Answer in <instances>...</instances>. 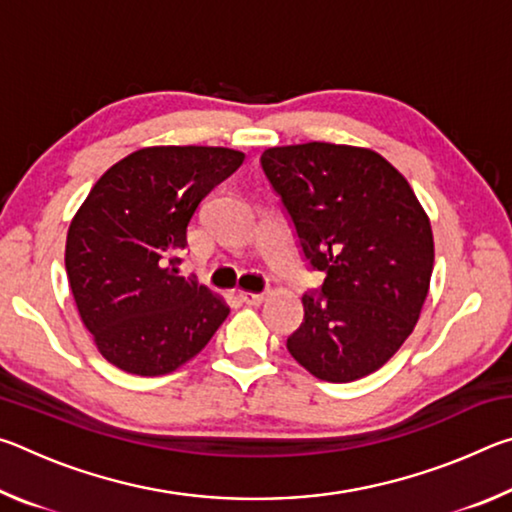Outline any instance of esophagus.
I'll return each instance as SVG.
<instances>
[{
	"instance_id": "esophagus-1",
	"label": "esophagus",
	"mask_w": 512,
	"mask_h": 512,
	"mask_svg": "<svg viewBox=\"0 0 512 512\" xmlns=\"http://www.w3.org/2000/svg\"><path fill=\"white\" fill-rule=\"evenodd\" d=\"M239 300L246 302V305L259 307L266 300V293H250V291H239Z\"/></svg>"
}]
</instances>
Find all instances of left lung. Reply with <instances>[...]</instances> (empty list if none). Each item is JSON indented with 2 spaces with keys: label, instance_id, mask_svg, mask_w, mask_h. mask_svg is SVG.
I'll return each instance as SVG.
<instances>
[{
  "label": "left lung",
  "instance_id": "obj_1",
  "mask_svg": "<svg viewBox=\"0 0 512 512\" xmlns=\"http://www.w3.org/2000/svg\"><path fill=\"white\" fill-rule=\"evenodd\" d=\"M266 178L323 273L287 350L311 375L348 384L409 339L429 293L433 232L400 171L361 146L307 142L262 153Z\"/></svg>",
  "mask_w": 512,
  "mask_h": 512
}]
</instances>
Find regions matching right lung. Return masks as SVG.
<instances>
[{"instance_id":"obj_1","label":"right lung","mask_w":512,"mask_h":512,"mask_svg":"<svg viewBox=\"0 0 512 512\" xmlns=\"http://www.w3.org/2000/svg\"><path fill=\"white\" fill-rule=\"evenodd\" d=\"M246 155L225 146H146L94 183L67 230L65 268L101 357L158 377L201 352L228 302L180 275L187 225Z\"/></svg>"}]
</instances>
